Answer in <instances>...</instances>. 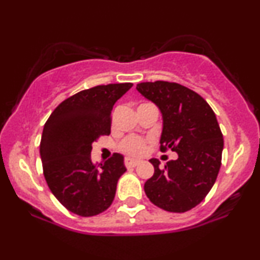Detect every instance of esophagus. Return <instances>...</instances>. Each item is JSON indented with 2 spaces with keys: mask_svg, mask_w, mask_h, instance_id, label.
<instances>
[{
  "mask_svg": "<svg viewBox=\"0 0 260 260\" xmlns=\"http://www.w3.org/2000/svg\"><path fill=\"white\" fill-rule=\"evenodd\" d=\"M139 164L140 161L138 160L129 159V157H126V159H124V165H126V168H136V166H138Z\"/></svg>",
  "mask_w": 260,
  "mask_h": 260,
  "instance_id": "1",
  "label": "esophagus"
}]
</instances>
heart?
I'll return each mask as SVG.
<instances>
[{"label": "heart", "mask_w": 260, "mask_h": 260, "mask_svg": "<svg viewBox=\"0 0 260 260\" xmlns=\"http://www.w3.org/2000/svg\"><path fill=\"white\" fill-rule=\"evenodd\" d=\"M120 149L122 153L129 155V156H140L142 154H144L147 144H145L144 140L138 138V137H128V138L122 140Z\"/></svg>", "instance_id": "1"}]
</instances>
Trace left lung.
I'll return each mask as SVG.
<instances>
[{
    "mask_svg": "<svg viewBox=\"0 0 260 260\" xmlns=\"http://www.w3.org/2000/svg\"><path fill=\"white\" fill-rule=\"evenodd\" d=\"M137 90L162 113L160 150L178 154L162 169L159 160H149L155 171L145 182V194L170 213L190 210L210 192L221 166L223 138L215 113L201 95L178 83H139Z\"/></svg>",
    "mask_w": 260,
    "mask_h": 260,
    "instance_id": "left-lung-1",
    "label": "left lung"
}]
</instances>
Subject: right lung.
<instances>
[{"mask_svg": "<svg viewBox=\"0 0 260 260\" xmlns=\"http://www.w3.org/2000/svg\"><path fill=\"white\" fill-rule=\"evenodd\" d=\"M132 83L98 85L62 101L44 126L40 156L52 194L71 213L95 216L112 204L118 178L126 172L123 156L91 161V144L111 133L115 103Z\"/></svg>", "mask_w": 260, "mask_h": 260, "instance_id": "right-lung-1", "label": "right lung"}]
</instances>
